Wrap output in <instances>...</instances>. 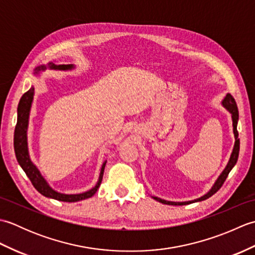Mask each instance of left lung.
I'll use <instances>...</instances> for the list:
<instances>
[{
    "instance_id": "obj_1",
    "label": "left lung",
    "mask_w": 255,
    "mask_h": 255,
    "mask_svg": "<svg viewBox=\"0 0 255 255\" xmlns=\"http://www.w3.org/2000/svg\"><path fill=\"white\" fill-rule=\"evenodd\" d=\"M223 106L226 108L227 111H228L231 114V118H232V126H234V133H235V145H234V150H232L231 155H230V159L228 161V164L225 167V170L223 171V173L219 175V177L217 178V181L215 182V184L213 185V187L210 188V191L205 194L204 196L199 197L197 199H194V200H188V202H169V200H165V199H162L159 197H155L152 196V198H154L155 200H158V202L162 203V204H165V205H173V206H181V205H188V204H192V203H196V202H202V200H205L209 198L210 196H213L215 193H217L219 191V188L223 186V184L225 183L227 176L230 173V171L232 170V167H234L237 163L238 161V156H239V150H240V140L238 139V130H237V125H238V121H239V112H238V107H237V103L235 101L234 97H232L231 94H227L225 99L223 100Z\"/></svg>"
}]
</instances>
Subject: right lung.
Listing matches in <instances>:
<instances>
[{
  "label": "right lung",
  "instance_id": "obj_1",
  "mask_svg": "<svg viewBox=\"0 0 255 255\" xmlns=\"http://www.w3.org/2000/svg\"><path fill=\"white\" fill-rule=\"evenodd\" d=\"M50 70H72L74 69L73 64H56L55 62H49L47 66H39L35 69V74L39 73V71H45L46 69ZM34 86L26 92L23 96L20 97V101L18 103L17 107V124H16L15 131H14V150H15V155L16 159L21 169L24 170L26 175L28 176L31 184L39 192L41 195H44L46 197L53 198L57 200H60V202H68V203H74L79 202V200H83L86 198H90L93 196V195L97 192L99 189L103 174H104V169L106 165V161L103 163L101 167V173L99 181H97L96 185L91 188L90 191L80 193V194H62L59 193L55 189L49 186V184L41 175L39 170L37 169V166L32 163L28 152V145H27V128H28V119H29V112L31 107L32 99H34Z\"/></svg>",
  "mask_w": 255,
  "mask_h": 255
}]
</instances>
